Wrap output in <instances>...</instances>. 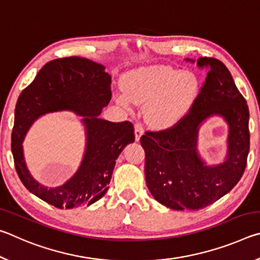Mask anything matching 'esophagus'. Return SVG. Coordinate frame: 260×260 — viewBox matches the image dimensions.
I'll list each match as a JSON object with an SVG mask.
<instances>
[{
    "label": "esophagus",
    "mask_w": 260,
    "mask_h": 260,
    "mask_svg": "<svg viewBox=\"0 0 260 260\" xmlns=\"http://www.w3.org/2000/svg\"><path fill=\"white\" fill-rule=\"evenodd\" d=\"M134 129H135V140L139 141L141 136H142V134H143V126H142V124H141L140 121L135 122Z\"/></svg>",
    "instance_id": "1"
}]
</instances>
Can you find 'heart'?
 I'll return each instance as SVG.
<instances>
[{
  "mask_svg": "<svg viewBox=\"0 0 260 260\" xmlns=\"http://www.w3.org/2000/svg\"><path fill=\"white\" fill-rule=\"evenodd\" d=\"M124 89L131 100L147 104L148 121L159 128L172 127L191 109L199 95V79L192 72L157 67L129 74ZM126 95L118 100L124 105L129 103Z\"/></svg>",
  "mask_w": 260,
  "mask_h": 260,
  "instance_id": "heart-1",
  "label": "heart"
}]
</instances>
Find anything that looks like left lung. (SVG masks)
Segmentation results:
<instances>
[{"label":"left lung","mask_w":260,"mask_h":260,"mask_svg":"<svg viewBox=\"0 0 260 260\" xmlns=\"http://www.w3.org/2000/svg\"><path fill=\"white\" fill-rule=\"evenodd\" d=\"M205 80L191 109L178 124L141 136L146 152L147 186L160 204L173 210H200L214 203L240 181L250 149L249 109L226 65L200 58ZM211 114L230 124V149L225 163L205 167L196 153L197 132Z\"/></svg>","instance_id":"obj_1"}]
</instances>
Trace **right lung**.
Listing matches in <instances>:
<instances>
[{
  "instance_id": "1",
  "label": "right lung",
  "mask_w": 260,
  "mask_h": 260,
  "mask_svg": "<svg viewBox=\"0 0 260 260\" xmlns=\"http://www.w3.org/2000/svg\"><path fill=\"white\" fill-rule=\"evenodd\" d=\"M110 85L111 77L104 72V67L72 56L47 63L19 95L11 135L15 167L24 186L50 205L73 209L99 201L109 189L118 156L135 140L131 121L110 122L98 117L111 100ZM58 109H72L84 116L87 149L81 169L73 178L60 187L47 188L30 177L21 143L38 116Z\"/></svg>"
}]
</instances>
